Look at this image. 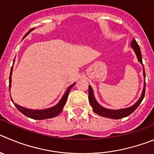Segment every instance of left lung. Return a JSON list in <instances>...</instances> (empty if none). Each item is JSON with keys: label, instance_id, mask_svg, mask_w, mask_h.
Here are the masks:
<instances>
[{"label": "left lung", "instance_id": "left-lung-1", "mask_svg": "<svg viewBox=\"0 0 154 154\" xmlns=\"http://www.w3.org/2000/svg\"><path fill=\"white\" fill-rule=\"evenodd\" d=\"M131 47L133 48L134 51L135 52L136 56L137 57V60H138L139 62L142 64L143 66V77L145 79V72H144V67H143V64L142 63V56H141V52H140V49L139 45H137V42L134 39H133L131 42ZM145 80L144 83H143V88L142 90L141 96L139 98V100L136 102L134 105H132L131 106L128 108H125V109H107V108H105L103 106H102L101 105L99 104L98 102L97 101V100L95 99L94 97V93H93V90L92 89V87L89 85V101H90V105H91L92 108H93V110L95 113H97V115L100 116H103V117L106 118H109V119H122L124 117H127L129 115L131 114L134 110L138 107L139 105L140 104V103L143 100V97H144L145 94Z\"/></svg>", "mask_w": 154, "mask_h": 154}]
</instances>
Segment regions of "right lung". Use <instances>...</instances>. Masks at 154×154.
Returning <instances> with one entry per match:
<instances>
[{
    "label": "right lung",
    "instance_id": "right-lung-1",
    "mask_svg": "<svg viewBox=\"0 0 154 154\" xmlns=\"http://www.w3.org/2000/svg\"><path fill=\"white\" fill-rule=\"evenodd\" d=\"M34 29V28L31 29L29 31L27 32L26 34L25 35L24 38L27 35L29 34V32L31 31ZM12 72H13V67L11 68V74H10V78H9V89L11 90V77H12ZM76 83H74L73 84L70 86L67 89V90L65 91L64 94L63 95L62 98L60 100V101L55 105V106H52V107H50L48 108V109H27V108L25 107H23V106H20V105L17 104V103H14V100L13 99L11 98V100L12 102L14 103V106L17 107V109L21 113H23V115H25L26 116L29 118H31V119H36V120H42V119H51V118H54L55 116H58L60 113L62 111L63 108H64V105H65L66 102H67V97H68V94H69V92H70V89L72 88L74 85H75Z\"/></svg>",
    "mask_w": 154,
    "mask_h": 154
}]
</instances>
